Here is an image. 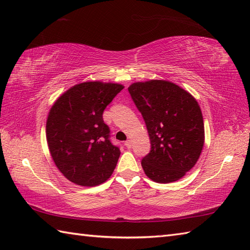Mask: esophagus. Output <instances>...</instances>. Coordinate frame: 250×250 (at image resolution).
I'll return each instance as SVG.
<instances>
[{
	"label": "esophagus",
	"mask_w": 250,
	"mask_h": 250,
	"mask_svg": "<svg viewBox=\"0 0 250 250\" xmlns=\"http://www.w3.org/2000/svg\"><path fill=\"white\" fill-rule=\"evenodd\" d=\"M125 147L131 148V147H132V141H131V140L125 141Z\"/></svg>",
	"instance_id": "esophagus-1"
}]
</instances>
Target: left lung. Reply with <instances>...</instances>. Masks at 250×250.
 <instances>
[{
    "instance_id": "obj_1",
    "label": "left lung",
    "mask_w": 250,
    "mask_h": 250,
    "mask_svg": "<svg viewBox=\"0 0 250 250\" xmlns=\"http://www.w3.org/2000/svg\"><path fill=\"white\" fill-rule=\"evenodd\" d=\"M128 90L150 139L151 149L142 160L145 174L156 183L176 182L194 167L204 145L198 102L167 81L134 83Z\"/></svg>"
}]
</instances>
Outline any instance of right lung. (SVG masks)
<instances>
[{
	"instance_id": "right-lung-1",
	"label": "right lung",
	"mask_w": 250,
	"mask_h": 250,
	"mask_svg": "<svg viewBox=\"0 0 250 250\" xmlns=\"http://www.w3.org/2000/svg\"><path fill=\"white\" fill-rule=\"evenodd\" d=\"M122 89L119 83H82L52 105L46 139L52 160L70 182L93 187L113 174L120 149L109 140L103 111Z\"/></svg>"
}]
</instances>
